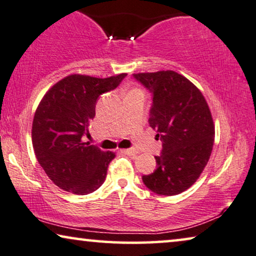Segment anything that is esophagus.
<instances>
[{
    "label": "esophagus",
    "instance_id": "obj_1",
    "mask_svg": "<svg viewBox=\"0 0 256 256\" xmlns=\"http://www.w3.org/2000/svg\"><path fill=\"white\" fill-rule=\"evenodd\" d=\"M122 152L124 154H129V156H135V154H138V151H137L136 149H124V150H122Z\"/></svg>",
    "mask_w": 256,
    "mask_h": 256
}]
</instances>
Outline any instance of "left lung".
<instances>
[{
  "label": "left lung",
  "mask_w": 256,
  "mask_h": 256,
  "mask_svg": "<svg viewBox=\"0 0 256 256\" xmlns=\"http://www.w3.org/2000/svg\"><path fill=\"white\" fill-rule=\"evenodd\" d=\"M152 96L149 124L162 143L156 156L157 168L142 180L158 195L172 196L188 190L208 164L214 126L202 92L173 70L134 74Z\"/></svg>",
  "instance_id": "left-lung-1"
}]
</instances>
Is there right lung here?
<instances>
[{"label":"right lung","instance_id":"obj_1","mask_svg":"<svg viewBox=\"0 0 256 256\" xmlns=\"http://www.w3.org/2000/svg\"><path fill=\"white\" fill-rule=\"evenodd\" d=\"M126 76L97 78L74 74L42 97L33 118L32 144L40 166L61 190L85 195L105 181L116 154L84 142L83 136L96 116L99 96L114 90Z\"/></svg>","mask_w":256,"mask_h":256}]
</instances>
